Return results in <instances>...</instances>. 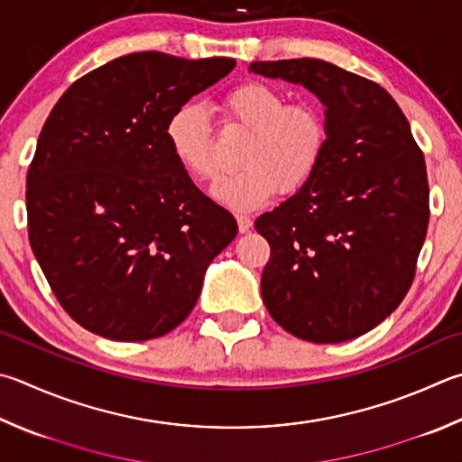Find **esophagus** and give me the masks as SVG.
Here are the masks:
<instances>
[{
    "instance_id": "esophagus-1",
    "label": "esophagus",
    "mask_w": 462,
    "mask_h": 462,
    "mask_svg": "<svg viewBox=\"0 0 462 462\" xmlns=\"http://www.w3.org/2000/svg\"><path fill=\"white\" fill-rule=\"evenodd\" d=\"M236 222H238V230H240L242 234L253 228V220H250L248 216H236Z\"/></svg>"
}]
</instances>
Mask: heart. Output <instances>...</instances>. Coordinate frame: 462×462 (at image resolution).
<instances>
[{
	"mask_svg": "<svg viewBox=\"0 0 462 462\" xmlns=\"http://www.w3.org/2000/svg\"><path fill=\"white\" fill-rule=\"evenodd\" d=\"M222 121L246 131L238 162L242 167L217 181L212 194L232 209L248 212L276 191L297 194L313 180L329 145V119L313 100H292L268 82L250 80L220 100ZM171 153L191 178L212 181L220 173L214 129L198 103L178 106L165 127Z\"/></svg>",
	"mask_w": 462,
	"mask_h": 462,
	"instance_id": "1",
	"label": "heart"
}]
</instances>
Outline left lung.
<instances>
[{
  "mask_svg": "<svg viewBox=\"0 0 462 462\" xmlns=\"http://www.w3.org/2000/svg\"><path fill=\"white\" fill-rule=\"evenodd\" d=\"M250 70L309 88L327 106L329 145L313 180L254 228L268 240L263 300L313 343L359 337L393 313L429 228L424 153L390 92L317 58Z\"/></svg>",
  "mask_w": 462,
  "mask_h": 462,
  "instance_id": "obj_1",
  "label": "left lung"
}]
</instances>
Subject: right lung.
Instances as JSON below:
<instances>
[{"instance_id": "1", "label": "right lung", "mask_w": 462, "mask_h": 462, "mask_svg": "<svg viewBox=\"0 0 462 462\" xmlns=\"http://www.w3.org/2000/svg\"><path fill=\"white\" fill-rule=\"evenodd\" d=\"M236 60L135 52L69 87L42 127L26 178L28 236L58 303L115 341L175 329L238 224L175 162L173 111Z\"/></svg>"}]
</instances>
